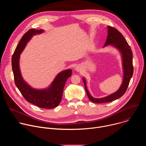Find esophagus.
<instances>
[{
    "instance_id": "1",
    "label": "esophagus",
    "mask_w": 146,
    "mask_h": 146,
    "mask_svg": "<svg viewBox=\"0 0 146 146\" xmlns=\"http://www.w3.org/2000/svg\"><path fill=\"white\" fill-rule=\"evenodd\" d=\"M81 67L79 65L77 66L76 68H75V70L77 71V72H81Z\"/></svg>"
}]
</instances>
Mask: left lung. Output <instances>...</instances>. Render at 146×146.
<instances>
[{
  "mask_svg": "<svg viewBox=\"0 0 146 146\" xmlns=\"http://www.w3.org/2000/svg\"><path fill=\"white\" fill-rule=\"evenodd\" d=\"M108 35L104 47L110 44L117 48L120 51L122 55L123 70V81L119 90L114 94L102 98H95L89 93L86 86V81L83 78L82 81L84 82L86 91L89 99L92 102L96 103L111 102L121 98L125 93L133 72L132 60L133 53L131 47L129 46L123 35L117 29L110 26H108Z\"/></svg>",
  "mask_w": 146,
  "mask_h": 146,
  "instance_id": "1",
  "label": "left lung"
}]
</instances>
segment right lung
<instances>
[{"mask_svg": "<svg viewBox=\"0 0 146 146\" xmlns=\"http://www.w3.org/2000/svg\"><path fill=\"white\" fill-rule=\"evenodd\" d=\"M43 31L42 29H31L23 35L13 55L11 64L15 84L25 100L40 108L50 109L59 105L66 81L72 75V70L68 69L59 73L48 88L36 90L30 87L23 80L19 66V55L27 43L33 35L40 34Z\"/></svg>", "mask_w": 146, "mask_h": 146, "instance_id": "obj_1", "label": "right lung"}]
</instances>
